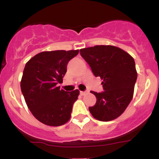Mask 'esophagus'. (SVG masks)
<instances>
[{
    "label": "esophagus",
    "mask_w": 159,
    "mask_h": 159,
    "mask_svg": "<svg viewBox=\"0 0 159 159\" xmlns=\"http://www.w3.org/2000/svg\"><path fill=\"white\" fill-rule=\"evenodd\" d=\"M88 93V91H81V92H80V94H81V96H84V95L87 94Z\"/></svg>",
    "instance_id": "34e87169"
}]
</instances>
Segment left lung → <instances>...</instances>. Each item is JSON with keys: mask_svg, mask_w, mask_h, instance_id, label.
<instances>
[{"mask_svg": "<svg viewBox=\"0 0 159 159\" xmlns=\"http://www.w3.org/2000/svg\"><path fill=\"white\" fill-rule=\"evenodd\" d=\"M80 54L96 77H100L104 91H91L96 97L89 111L95 119L107 122L120 116L132 101L137 81L135 63L130 54L112 45L82 48Z\"/></svg>", "mask_w": 159, "mask_h": 159, "instance_id": "8db88e82", "label": "left lung"}]
</instances>
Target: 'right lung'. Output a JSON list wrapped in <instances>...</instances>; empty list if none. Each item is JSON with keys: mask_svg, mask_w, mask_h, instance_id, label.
<instances>
[{"mask_svg": "<svg viewBox=\"0 0 159 159\" xmlns=\"http://www.w3.org/2000/svg\"><path fill=\"white\" fill-rule=\"evenodd\" d=\"M78 50H57L39 53L25 65L21 81V92L29 110L41 123L60 126L69 121L79 90L67 92L63 83L67 64Z\"/></svg>", "mask_w": 159, "mask_h": 159, "instance_id": "obj_1", "label": "right lung"}]
</instances>
